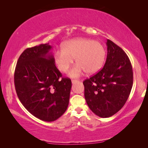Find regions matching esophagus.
<instances>
[{
	"instance_id": "esophagus-1",
	"label": "esophagus",
	"mask_w": 148,
	"mask_h": 148,
	"mask_svg": "<svg viewBox=\"0 0 148 148\" xmlns=\"http://www.w3.org/2000/svg\"><path fill=\"white\" fill-rule=\"evenodd\" d=\"M78 80L77 79H72V83H75L76 82H77Z\"/></svg>"
}]
</instances>
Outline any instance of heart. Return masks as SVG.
<instances>
[{"label": "heart", "instance_id": "obj_1", "mask_svg": "<svg viewBox=\"0 0 148 148\" xmlns=\"http://www.w3.org/2000/svg\"><path fill=\"white\" fill-rule=\"evenodd\" d=\"M106 52L101 43L88 39H76L66 42L63 49L55 52V60L60 71L65 72L73 64V58L77 65L69 71L72 77L80 76L85 71L93 74L103 66Z\"/></svg>", "mask_w": 148, "mask_h": 148}]
</instances>
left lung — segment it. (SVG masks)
Listing matches in <instances>:
<instances>
[{"instance_id":"obj_1","label":"left lung","mask_w":148,"mask_h":148,"mask_svg":"<svg viewBox=\"0 0 148 148\" xmlns=\"http://www.w3.org/2000/svg\"><path fill=\"white\" fill-rule=\"evenodd\" d=\"M108 55L103 68L83 81L89 108L99 117L116 114L126 103L133 85V70L127 55L107 40Z\"/></svg>"}]
</instances>
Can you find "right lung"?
<instances>
[{
  "instance_id": "obj_1",
  "label": "right lung",
  "mask_w": 148,
  "mask_h": 148,
  "mask_svg": "<svg viewBox=\"0 0 148 148\" xmlns=\"http://www.w3.org/2000/svg\"><path fill=\"white\" fill-rule=\"evenodd\" d=\"M48 44L27 48L16 66L14 81L22 104L35 117L45 121L59 118L67 109L72 82L63 77L49 51Z\"/></svg>"
}]
</instances>
